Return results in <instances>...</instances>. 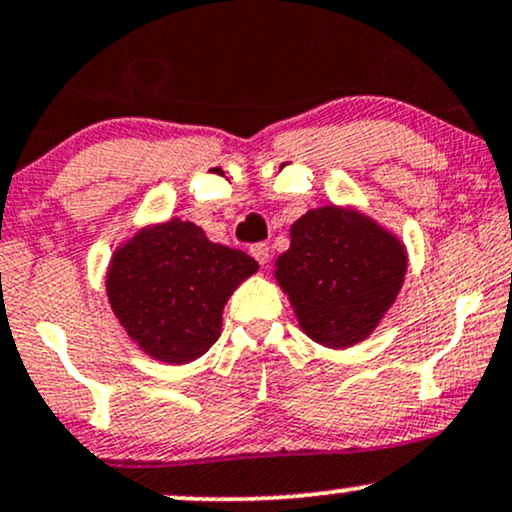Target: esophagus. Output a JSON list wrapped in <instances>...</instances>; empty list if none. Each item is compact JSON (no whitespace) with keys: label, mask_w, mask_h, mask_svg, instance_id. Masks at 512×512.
Masks as SVG:
<instances>
[{"label":"esophagus","mask_w":512,"mask_h":512,"mask_svg":"<svg viewBox=\"0 0 512 512\" xmlns=\"http://www.w3.org/2000/svg\"><path fill=\"white\" fill-rule=\"evenodd\" d=\"M250 252H252V257L262 264V267L269 262V245L267 243H255L250 248Z\"/></svg>","instance_id":"1"}]
</instances>
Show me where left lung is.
I'll return each instance as SVG.
<instances>
[{
    "label": "left lung",
    "instance_id": "8db88e82",
    "mask_svg": "<svg viewBox=\"0 0 512 512\" xmlns=\"http://www.w3.org/2000/svg\"><path fill=\"white\" fill-rule=\"evenodd\" d=\"M408 272L405 245L357 209H310L276 260L300 329L326 348H350L377 329Z\"/></svg>",
    "mask_w": 512,
    "mask_h": 512
}]
</instances>
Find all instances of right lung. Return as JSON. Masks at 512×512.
Instances as JSON below:
<instances>
[{"label":"right lung","instance_id":"obj_1","mask_svg":"<svg viewBox=\"0 0 512 512\" xmlns=\"http://www.w3.org/2000/svg\"><path fill=\"white\" fill-rule=\"evenodd\" d=\"M257 269L243 250L212 243L193 221L171 219L114 252L109 305L147 355L186 365L214 346L226 300Z\"/></svg>","mask_w":512,"mask_h":512}]
</instances>
